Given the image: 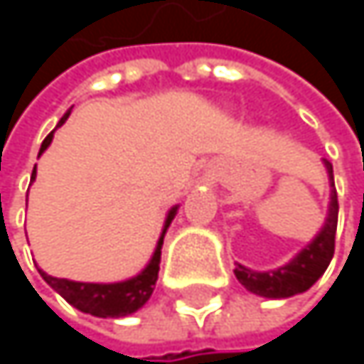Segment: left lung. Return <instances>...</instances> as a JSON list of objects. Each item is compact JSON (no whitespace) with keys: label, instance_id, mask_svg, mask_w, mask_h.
Masks as SVG:
<instances>
[{"label":"left lung","instance_id":"obj_1","mask_svg":"<svg viewBox=\"0 0 364 364\" xmlns=\"http://www.w3.org/2000/svg\"><path fill=\"white\" fill-rule=\"evenodd\" d=\"M328 175V213L325 225L321 232L308 242L299 253L295 255L289 263L267 269V272H255L251 267H245L242 263H236V278L238 282L259 297L267 299H287L299 293H306L328 267L333 253H335V232H337V191L333 181V166L328 160H323Z\"/></svg>","mask_w":364,"mask_h":364}]
</instances>
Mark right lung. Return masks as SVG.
Here are the masks:
<instances>
[{
    "label": "right lung",
    "instance_id": "1",
    "mask_svg": "<svg viewBox=\"0 0 364 364\" xmlns=\"http://www.w3.org/2000/svg\"><path fill=\"white\" fill-rule=\"evenodd\" d=\"M69 115H71V109L60 117L58 126H63ZM52 136H54V132H50L43 139L41 149H39V156L52 143ZM36 175L37 173L36 168H33V175H31L33 181H36ZM177 210H179V204H175L168 210V215L164 219L162 234L158 238L156 251L151 255L149 263L136 276H132L128 280H119V282H77V280H67V278H54V276L46 274L39 267H37V272L41 274V278L67 304H71L73 308H77L84 314H92V316H99V318H122V316H130L136 310H141L149 301V297L154 293V287H156V280H158V272H160V257H162L164 236H166V230L171 228Z\"/></svg>",
    "mask_w": 364,
    "mask_h": 364
}]
</instances>
